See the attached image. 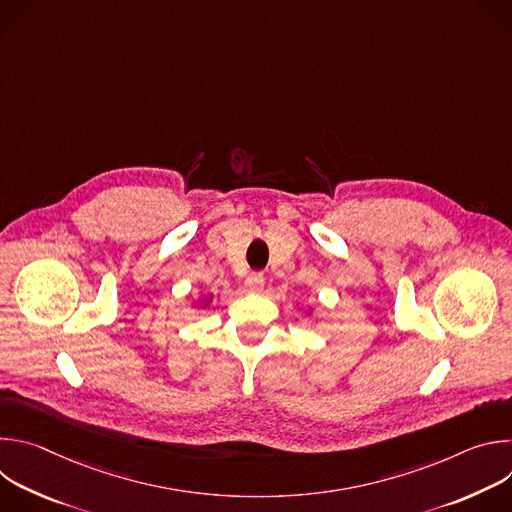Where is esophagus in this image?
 Masks as SVG:
<instances>
[{"label": "esophagus", "mask_w": 512, "mask_h": 512, "mask_svg": "<svg viewBox=\"0 0 512 512\" xmlns=\"http://www.w3.org/2000/svg\"><path fill=\"white\" fill-rule=\"evenodd\" d=\"M263 285H265V277H263V273H259V271L249 273L247 279H245V287H247L249 291H261Z\"/></svg>", "instance_id": "obj_1"}]
</instances>
